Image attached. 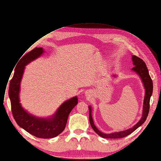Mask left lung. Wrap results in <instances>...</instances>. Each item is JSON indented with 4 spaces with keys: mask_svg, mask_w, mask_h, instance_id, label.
<instances>
[{
    "mask_svg": "<svg viewBox=\"0 0 161 161\" xmlns=\"http://www.w3.org/2000/svg\"><path fill=\"white\" fill-rule=\"evenodd\" d=\"M132 60H133V65H135V67L132 68V70L136 72L139 75V77L144 84V86L145 88V97L144 99L142 116L140 121L132 128H129V129L119 132H115V133H112L110 134H105L101 132L94 125L92 116V108L90 106H89V119L91 127L97 134L104 138H121L129 135L144 124L148 116L149 111L150 98L153 93V81L149 76L147 66L142 60L138 58V56L133 55L132 56Z\"/></svg>",
    "mask_w": 161,
    "mask_h": 161,
    "instance_id": "1",
    "label": "left lung"
}]
</instances>
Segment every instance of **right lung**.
Wrapping results in <instances>:
<instances>
[{
  "label": "right lung",
  "mask_w": 161,
  "mask_h": 161,
  "mask_svg": "<svg viewBox=\"0 0 161 161\" xmlns=\"http://www.w3.org/2000/svg\"><path fill=\"white\" fill-rule=\"evenodd\" d=\"M43 53L42 47H36L23 56L15 68L14 76L9 83L8 93L12 114L18 125L37 138H51L58 136L64 130L69 113L77 105L78 98L74 97L65 101L54 115L47 118L33 116L21 107L19 91L25 66L39 58Z\"/></svg>",
  "instance_id": "obj_1"
}]
</instances>
